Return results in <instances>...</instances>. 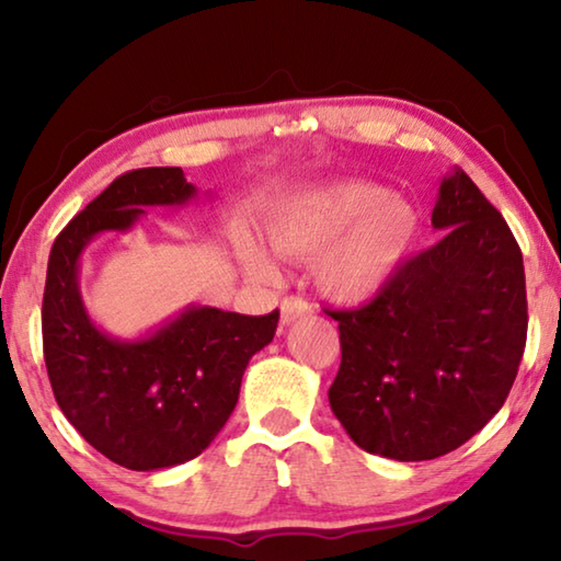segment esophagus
Returning <instances> with one entry per match:
<instances>
[{
  "label": "esophagus",
  "instance_id": "1",
  "mask_svg": "<svg viewBox=\"0 0 561 561\" xmlns=\"http://www.w3.org/2000/svg\"><path fill=\"white\" fill-rule=\"evenodd\" d=\"M279 311H282V324L287 327V324H291V321L311 317V311H314V309H311V304L304 297H287L282 301Z\"/></svg>",
  "mask_w": 561,
  "mask_h": 561
}]
</instances>
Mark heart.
<instances>
[{"instance_id":"b5f03b06","label":"heart","mask_w":561,"mask_h":561,"mask_svg":"<svg viewBox=\"0 0 561 561\" xmlns=\"http://www.w3.org/2000/svg\"><path fill=\"white\" fill-rule=\"evenodd\" d=\"M417 213L401 197L371 183H334L282 207L267 225L282 257L317 260V284L339 301H366L391 284L417 237ZM240 260L257 279H274L260 244L242 242Z\"/></svg>"}]
</instances>
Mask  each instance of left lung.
I'll return each mask as SVG.
<instances>
[{
    "label": "left lung",
    "instance_id": "obj_1",
    "mask_svg": "<svg viewBox=\"0 0 561 561\" xmlns=\"http://www.w3.org/2000/svg\"><path fill=\"white\" fill-rule=\"evenodd\" d=\"M431 222L443 240L376 299L329 311L341 339L331 411L358 448L401 462L440 458L485 428L527 341L519 244L460 168L443 178Z\"/></svg>",
    "mask_w": 561,
    "mask_h": 561
}]
</instances>
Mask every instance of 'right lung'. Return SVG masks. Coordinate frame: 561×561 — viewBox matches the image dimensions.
<instances>
[{"instance_id": "add662e5", "label": "right lung", "mask_w": 561, "mask_h": 561, "mask_svg": "<svg viewBox=\"0 0 561 561\" xmlns=\"http://www.w3.org/2000/svg\"><path fill=\"white\" fill-rule=\"evenodd\" d=\"M195 197L180 168L123 173L64 227L46 267L42 336L56 403L87 443L128 470L197 458L232 415L250 358L277 331V309L244 317L195 304L133 341L91 321L79 267L93 237L133 230L146 207Z\"/></svg>"}]
</instances>
